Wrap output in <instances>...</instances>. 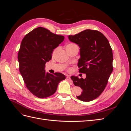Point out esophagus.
Instances as JSON below:
<instances>
[{
	"instance_id": "34e87169",
	"label": "esophagus",
	"mask_w": 131,
	"mask_h": 131,
	"mask_svg": "<svg viewBox=\"0 0 131 131\" xmlns=\"http://www.w3.org/2000/svg\"><path fill=\"white\" fill-rule=\"evenodd\" d=\"M66 80H68V81H71V79H70V78L69 77V76H67V77H66Z\"/></svg>"
}]
</instances>
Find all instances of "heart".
<instances>
[{
	"mask_svg": "<svg viewBox=\"0 0 131 131\" xmlns=\"http://www.w3.org/2000/svg\"><path fill=\"white\" fill-rule=\"evenodd\" d=\"M74 45H75V44H74V43H69V44H68V45L66 47H71V46H73ZM57 49H55L53 50V52H52V54H54L55 53H56V51Z\"/></svg>",
	"mask_w": 131,
	"mask_h": 131,
	"instance_id": "heart-1",
	"label": "heart"
}]
</instances>
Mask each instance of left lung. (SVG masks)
Instances as JSON below:
<instances>
[{"instance_id":"obj_1","label":"left lung","mask_w":131,"mask_h":131,"mask_svg":"<svg viewBox=\"0 0 131 131\" xmlns=\"http://www.w3.org/2000/svg\"><path fill=\"white\" fill-rule=\"evenodd\" d=\"M70 41L80 47L79 72L86 74L85 79L72 76L75 86L82 92L77 97L84 102L93 101L100 96L108 82L113 70V55L108 39L100 31L86 29L74 35H69Z\"/></svg>"}]
</instances>
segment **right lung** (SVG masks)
<instances>
[{"label":"right lung","mask_w":131,"mask_h":131,"mask_svg":"<svg viewBox=\"0 0 131 131\" xmlns=\"http://www.w3.org/2000/svg\"><path fill=\"white\" fill-rule=\"evenodd\" d=\"M64 39L45 28L38 27L25 35L18 53L19 70L27 88L40 98L48 97L57 90L66 77L61 73L45 72L46 63L52 58L53 50Z\"/></svg>","instance_id":"add662e5"}]
</instances>
